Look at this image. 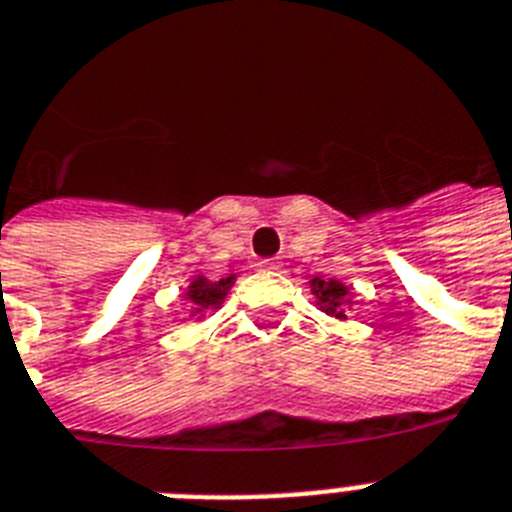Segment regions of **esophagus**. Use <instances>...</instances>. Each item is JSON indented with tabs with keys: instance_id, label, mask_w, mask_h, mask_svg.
<instances>
[{
	"instance_id": "34e87169",
	"label": "esophagus",
	"mask_w": 512,
	"mask_h": 512,
	"mask_svg": "<svg viewBox=\"0 0 512 512\" xmlns=\"http://www.w3.org/2000/svg\"><path fill=\"white\" fill-rule=\"evenodd\" d=\"M256 266H259V269H280V261H277V259H261Z\"/></svg>"
}]
</instances>
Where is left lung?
<instances>
[{"label":"left lung","instance_id":"1","mask_svg":"<svg viewBox=\"0 0 512 512\" xmlns=\"http://www.w3.org/2000/svg\"><path fill=\"white\" fill-rule=\"evenodd\" d=\"M311 290L316 295V306L322 308L324 314L335 316V319H345V306L350 303V287H345L337 280H327V277H314Z\"/></svg>","mask_w":512,"mask_h":512}]
</instances>
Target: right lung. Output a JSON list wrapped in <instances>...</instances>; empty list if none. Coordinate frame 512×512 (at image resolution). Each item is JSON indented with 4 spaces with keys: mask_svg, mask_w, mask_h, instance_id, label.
I'll return each instance as SVG.
<instances>
[{
    "mask_svg": "<svg viewBox=\"0 0 512 512\" xmlns=\"http://www.w3.org/2000/svg\"><path fill=\"white\" fill-rule=\"evenodd\" d=\"M232 282H235L232 274L230 277H225V280H217V282L206 280V277L198 274L196 280L188 285V290H185V301L193 306V314L204 316V311H209V308H219V303L225 301V295L230 293Z\"/></svg>",
    "mask_w": 512,
    "mask_h": 512,
    "instance_id": "obj_1",
    "label": "right lung"
}]
</instances>
